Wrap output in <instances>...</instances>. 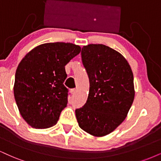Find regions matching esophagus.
<instances>
[{"label": "esophagus", "mask_w": 161, "mask_h": 161, "mask_svg": "<svg viewBox=\"0 0 161 161\" xmlns=\"http://www.w3.org/2000/svg\"><path fill=\"white\" fill-rule=\"evenodd\" d=\"M76 92H77V90H76V89H72V90H71V93L73 95V96H74V95H75Z\"/></svg>", "instance_id": "1"}]
</instances>
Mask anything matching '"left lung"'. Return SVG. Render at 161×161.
<instances>
[{
    "label": "left lung",
    "instance_id": "8db88e82",
    "mask_svg": "<svg viewBox=\"0 0 161 161\" xmlns=\"http://www.w3.org/2000/svg\"><path fill=\"white\" fill-rule=\"evenodd\" d=\"M81 58L90 92L86 104L75 110L77 122L91 135L106 136L125 120L134 102L132 70L120 53L102 44L83 47Z\"/></svg>",
    "mask_w": 161,
    "mask_h": 161
}]
</instances>
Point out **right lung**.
I'll return each mask as SVG.
<instances>
[{
  "label": "right lung",
  "mask_w": 161,
  "mask_h": 161,
  "mask_svg": "<svg viewBox=\"0 0 161 161\" xmlns=\"http://www.w3.org/2000/svg\"><path fill=\"white\" fill-rule=\"evenodd\" d=\"M80 52L72 43H45L34 47L18 65L14 96L20 114L35 128L57 124L68 103L65 65Z\"/></svg>",
  "instance_id": "1"
}]
</instances>
